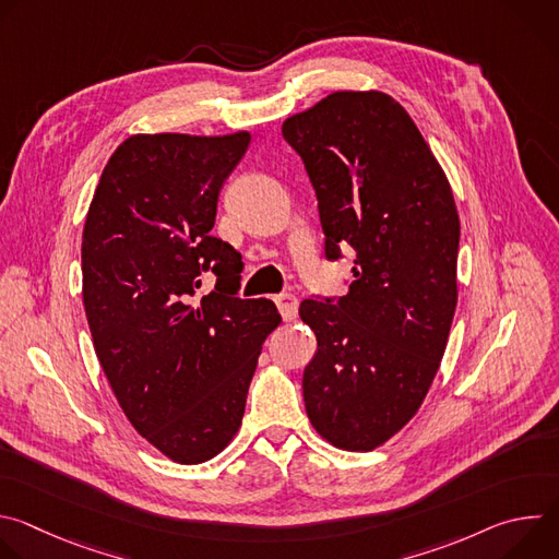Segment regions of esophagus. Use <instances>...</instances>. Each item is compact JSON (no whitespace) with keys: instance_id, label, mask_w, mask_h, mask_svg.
Returning <instances> with one entry per match:
<instances>
[{"instance_id":"34e87169","label":"esophagus","mask_w":559,"mask_h":559,"mask_svg":"<svg viewBox=\"0 0 559 559\" xmlns=\"http://www.w3.org/2000/svg\"><path fill=\"white\" fill-rule=\"evenodd\" d=\"M274 302H276V307H278V311H281L285 323L294 321L296 313H298V300H296V296H292V294H278V296H274Z\"/></svg>"}]
</instances>
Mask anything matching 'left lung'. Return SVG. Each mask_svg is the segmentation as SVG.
<instances>
[{"instance_id":"8db88e82","label":"left lung","mask_w":559,"mask_h":559,"mask_svg":"<svg viewBox=\"0 0 559 559\" xmlns=\"http://www.w3.org/2000/svg\"><path fill=\"white\" fill-rule=\"evenodd\" d=\"M316 190L325 257L354 248L336 300L307 298L316 334L302 397L318 436L373 451L420 409L440 369L457 302L460 218L418 126L380 91H338L283 121Z\"/></svg>"}]
</instances>
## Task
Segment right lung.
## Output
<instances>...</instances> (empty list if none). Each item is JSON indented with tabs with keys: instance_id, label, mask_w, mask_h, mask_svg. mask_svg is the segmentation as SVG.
<instances>
[{
	"instance_id": "obj_1",
	"label": "right lung",
	"mask_w": 559,
	"mask_h": 559,
	"mask_svg": "<svg viewBox=\"0 0 559 559\" xmlns=\"http://www.w3.org/2000/svg\"><path fill=\"white\" fill-rule=\"evenodd\" d=\"M250 132L132 134L108 158L82 236L84 307L97 358L130 425L179 464L218 455L243 423L267 298H236L241 254L212 236L223 181ZM215 292L199 306L198 276Z\"/></svg>"
}]
</instances>
